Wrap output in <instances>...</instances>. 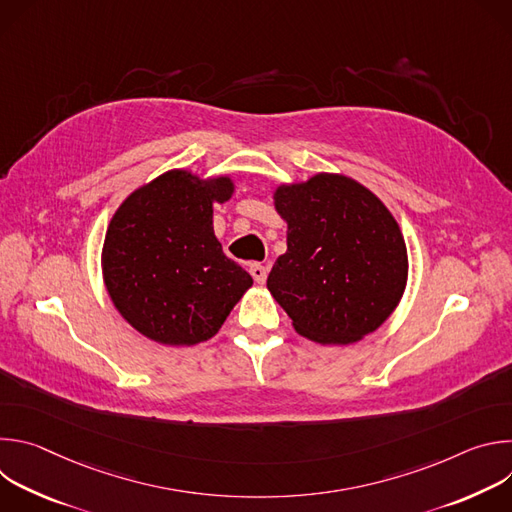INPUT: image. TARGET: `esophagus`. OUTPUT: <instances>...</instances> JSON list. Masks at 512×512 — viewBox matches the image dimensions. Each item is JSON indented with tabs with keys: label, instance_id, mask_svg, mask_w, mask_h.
Returning a JSON list of instances; mask_svg holds the SVG:
<instances>
[{
	"label": "esophagus",
	"instance_id": "34e87169",
	"mask_svg": "<svg viewBox=\"0 0 512 512\" xmlns=\"http://www.w3.org/2000/svg\"><path fill=\"white\" fill-rule=\"evenodd\" d=\"M249 273L253 275V279L257 283H265V279H267V267L261 265V263H251L249 265Z\"/></svg>",
	"mask_w": 512,
	"mask_h": 512
}]
</instances>
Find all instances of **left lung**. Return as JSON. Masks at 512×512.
<instances>
[{"label": "left lung", "instance_id": "left-lung-1", "mask_svg": "<svg viewBox=\"0 0 512 512\" xmlns=\"http://www.w3.org/2000/svg\"><path fill=\"white\" fill-rule=\"evenodd\" d=\"M287 251L267 287L294 328L320 344H350L377 330L399 304L407 247L387 206L358 182L318 174L279 186Z\"/></svg>", "mask_w": 512, "mask_h": 512}]
</instances>
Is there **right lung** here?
<instances>
[{"instance_id": "1", "label": "right lung", "mask_w": 512, "mask_h": 512, "mask_svg": "<svg viewBox=\"0 0 512 512\" xmlns=\"http://www.w3.org/2000/svg\"><path fill=\"white\" fill-rule=\"evenodd\" d=\"M233 194L229 178L168 172L115 212L103 245V277L119 314L160 344L208 340L253 285L212 231V202Z\"/></svg>"}]
</instances>
